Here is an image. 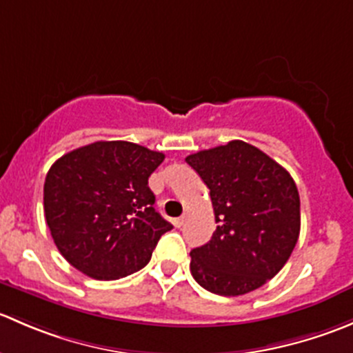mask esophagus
<instances>
[{
    "instance_id": "34e87169",
    "label": "esophagus",
    "mask_w": 353,
    "mask_h": 353,
    "mask_svg": "<svg viewBox=\"0 0 353 353\" xmlns=\"http://www.w3.org/2000/svg\"><path fill=\"white\" fill-rule=\"evenodd\" d=\"M188 216H190V215H188V213H184V215H181L179 219H176V225L177 227H184V225H186Z\"/></svg>"
}]
</instances>
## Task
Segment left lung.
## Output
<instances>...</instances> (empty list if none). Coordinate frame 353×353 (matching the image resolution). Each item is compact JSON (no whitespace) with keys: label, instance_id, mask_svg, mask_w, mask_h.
<instances>
[{"label":"left lung","instance_id":"8db88e82","mask_svg":"<svg viewBox=\"0 0 353 353\" xmlns=\"http://www.w3.org/2000/svg\"><path fill=\"white\" fill-rule=\"evenodd\" d=\"M208 186L216 229L191 251V275L213 294L265 285L290 258L301 232V199L290 174L245 141L186 157Z\"/></svg>","mask_w":353,"mask_h":353}]
</instances>
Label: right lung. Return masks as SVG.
<instances>
[{
	"label": "right lung",
	"mask_w": 353,
	"mask_h": 353,
	"mask_svg": "<svg viewBox=\"0 0 353 353\" xmlns=\"http://www.w3.org/2000/svg\"><path fill=\"white\" fill-rule=\"evenodd\" d=\"M165 155L131 141H95L56 160L44 183V213L56 248L95 280L143 268L172 229L155 212L148 177Z\"/></svg>",
	"instance_id": "right-lung-1"
}]
</instances>
